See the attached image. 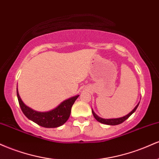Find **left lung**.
<instances>
[{"label": "left lung", "mask_w": 159, "mask_h": 159, "mask_svg": "<svg viewBox=\"0 0 159 159\" xmlns=\"http://www.w3.org/2000/svg\"><path fill=\"white\" fill-rule=\"evenodd\" d=\"M139 103L140 102H138V104L136 105L135 107H134V108L133 109V110L131 111L130 113H129V114H128L127 115H125V116H122V117H119V118H113V119H104V118L100 117V116H98L97 114H95V112L93 109H92V113H93V116L95 117V119L97 120V121L99 122V123H103V124H106V125H119V124L123 123L125 120H126L128 118H129V116H130L131 115H132L133 113L136 111V109L138 108V105H139Z\"/></svg>", "instance_id": "left-lung-1"}]
</instances>
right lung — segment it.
Wrapping results in <instances>:
<instances>
[{
    "label": "right lung",
    "mask_w": 159,
    "mask_h": 159,
    "mask_svg": "<svg viewBox=\"0 0 159 159\" xmlns=\"http://www.w3.org/2000/svg\"><path fill=\"white\" fill-rule=\"evenodd\" d=\"M79 95L67 98L52 110L45 112L37 111L27 106L20 98L17 88V97L23 114L29 120L45 128H57L63 125L69 119L72 105Z\"/></svg>",
    "instance_id": "right-lung-1"
}]
</instances>
